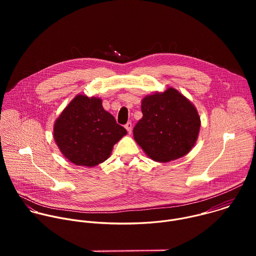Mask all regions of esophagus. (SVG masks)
Segmentation results:
<instances>
[{"label":"esophagus","instance_id":"obj_1","mask_svg":"<svg viewBox=\"0 0 256 256\" xmlns=\"http://www.w3.org/2000/svg\"><path fill=\"white\" fill-rule=\"evenodd\" d=\"M124 126H126V128L128 132V134H130V132H132V122H128Z\"/></svg>","mask_w":256,"mask_h":256}]
</instances>
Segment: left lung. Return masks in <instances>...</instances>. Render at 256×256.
<instances>
[{
    "label": "left lung",
    "mask_w": 256,
    "mask_h": 256,
    "mask_svg": "<svg viewBox=\"0 0 256 256\" xmlns=\"http://www.w3.org/2000/svg\"><path fill=\"white\" fill-rule=\"evenodd\" d=\"M134 136L151 159L169 162L186 155L198 136L200 120L192 103L173 88L146 96Z\"/></svg>",
    "instance_id": "8db88e82"
}]
</instances>
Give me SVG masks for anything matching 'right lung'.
Here are the masks:
<instances>
[{"label":"right lung","instance_id":"add662e5","mask_svg":"<svg viewBox=\"0 0 256 256\" xmlns=\"http://www.w3.org/2000/svg\"><path fill=\"white\" fill-rule=\"evenodd\" d=\"M126 134L112 114L104 110L100 98L78 95L54 124V138L72 163L93 167L105 161L114 146Z\"/></svg>","mask_w":256,"mask_h":256}]
</instances>
